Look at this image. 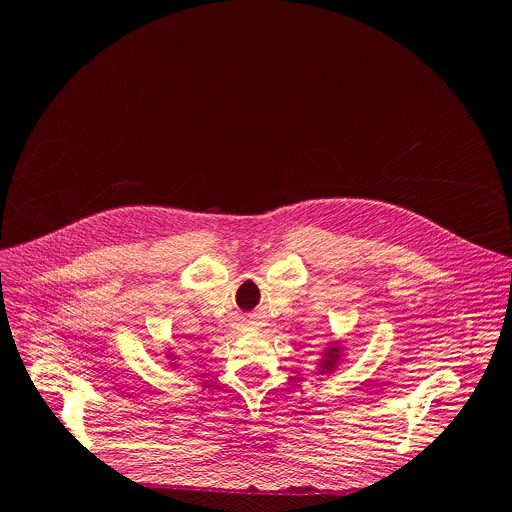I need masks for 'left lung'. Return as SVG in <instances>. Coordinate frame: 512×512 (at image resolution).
<instances>
[{"label": "left lung", "instance_id": "1", "mask_svg": "<svg viewBox=\"0 0 512 512\" xmlns=\"http://www.w3.org/2000/svg\"><path fill=\"white\" fill-rule=\"evenodd\" d=\"M342 352H344V346H340L338 340L330 342L326 346V350L322 352V358L318 360V373L320 375H332L338 369V364L342 362V358H344Z\"/></svg>", "mask_w": 512, "mask_h": 512}]
</instances>
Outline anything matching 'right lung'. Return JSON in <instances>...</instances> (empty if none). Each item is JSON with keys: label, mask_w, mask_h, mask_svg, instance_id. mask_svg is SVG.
Listing matches in <instances>:
<instances>
[{"label": "right lung", "mask_w": 512, "mask_h": 512, "mask_svg": "<svg viewBox=\"0 0 512 512\" xmlns=\"http://www.w3.org/2000/svg\"><path fill=\"white\" fill-rule=\"evenodd\" d=\"M166 356H168L170 360H176V354H172V352H168ZM170 364H172V367H178V364H176V362H170Z\"/></svg>", "instance_id": "add662e5"}]
</instances>
